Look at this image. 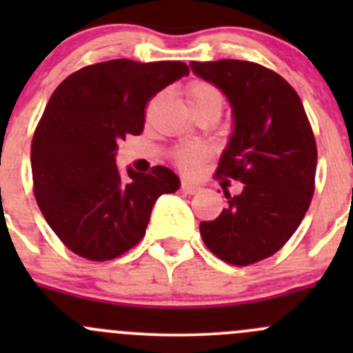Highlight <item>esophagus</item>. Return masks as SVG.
<instances>
[{
  "label": "esophagus",
  "instance_id": "esophagus-1",
  "mask_svg": "<svg viewBox=\"0 0 353 353\" xmlns=\"http://www.w3.org/2000/svg\"><path fill=\"white\" fill-rule=\"evenodd\" d=\"M181 188H183L184 193H188V194H194V193H198V191H201V186H199L198 183H191V181H183Z\"/></svg>",
  "mask_w": 353,
  "mask_h": 353
}]
</instances>
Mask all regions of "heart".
<instances>
[{
  "label": "heart",
  "instance_id": "b5f03b06",
  "mask_svg": "<svg viewBox=\"0 0 353 353\" xmlns=\"http://www.w3.org/2000/svg\"><path fill=\"white\" fill-rule=\"evenodd\" d=\"M186 101L188 104H194V102H220L222 104V95L219 94L216 88H213L212 85L203 83V81H196V83L191 85L186 92ZM201 157V148L198 147H188L177 154L179 163H183L184 167H191L194 162Z\"/></svg>",
  "mask_w": 353,
  "mask_h": 353
}]
</instances>
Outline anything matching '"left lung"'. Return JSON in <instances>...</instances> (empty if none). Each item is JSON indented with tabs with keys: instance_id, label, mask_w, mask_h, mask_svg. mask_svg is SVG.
Listing matches in <instances>:
<instances>
[{
	"instance_id": "8db88e82",
	"label": "left lung",
	"mask_w": 353,
	"mask_h": 353,
	"mask_svg": "<svg viewBox=\"0 0 353 353\" xmlns=\"http://www.w3.org/2000/svg\"><path fill=\"white\" fill-rule=\"evenodd\" d=\"M232 109V134L216 174L241 181L229 206L199 223L203 243L223 261L248 266L275 254L304 219L314 193L318 152L297 92L268 68L237 59L196 63Z\"/></svg>"
}]
</instances>
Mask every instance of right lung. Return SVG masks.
Segmentation results:
<instances>
[{"mask_svg": "<svg viewBox=\"0 0 353 353\" xmlns=\"http://www.w3.org/2000/svg\"><path fill=\"white\" fill-rule=\"evenodd\" d=\"M188 74L181 61L112 59L81 68L51 95L32 140L34 193L74 254L121 256L145 236L159 196L179 190V177L162 165L121 176L116 154L126 134L143 131L147 102Z\"/></svg>", "mask_w": 353, "mask_h": 353, "instance_id": "obj_1", "label": "right lung"}]
</instances>
